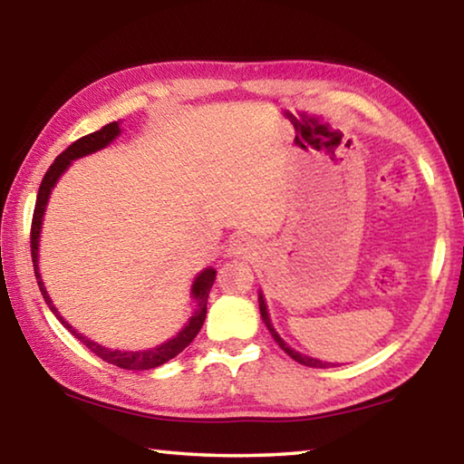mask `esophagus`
Segmentation results:
<instances>
[{
  "instance_id": "esophagus-1",
  "label": "esophagus",
  "mask_w": 464,
  "mask_h": 464,
  "mask_svg": "<svg viewBox=\"0 0 464 464\" xmlns=\"http://www.w3.org/2000/svg\"><path fill=\"white\" fill-rule=\"evenodd\" d=\"M257 243L249 237H237L229 243L227 247V256L229 257H239V260H247V257L257 256Z\"/></svg>"
}]
</instances>
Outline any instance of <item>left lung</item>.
<instances>
[{"instance_id": "obj_1", "label": "left lung", "mask_w": 464, "mask_h": 464, "mask_svg": "<svg viewBox=\"0 0 464 464\" xmlns=\"http://www.w3.org/2000/svg\"><path fill=\"white\" fill-rule=\"evenodd\" d=\"M257 303H260V315H262V321L266 324V327H268V332L272 334L274 342H276V343L280 345V348L285 350L290 358L296 360L298 364H304V366H311V368H329V366H334V362H324V360H317V358H313V356L301 354V352H296L295 348H290V345H288L285 340H282L276 329H274V325H272V319H270V313H268V304H266V298H264L262 290H260V295H257Z\"/></svg>"}]
</instances>
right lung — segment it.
<instances>
[{"label": "right lung", "instance_id": "add662e5", "mask_svg": "<svg viewBox=\"0 0 464 464\" xmlns=\"http://www.w3.org/2000/svg\"><path fill=\"white\" fill-rule=\"evenodd\" d=\"M121 132H122L121 122H110V124H106V127H102L100 130L92 132V135H85L82 139H77L75 143L69 145L65 151H63L57 157V160H54V163L43 178L41 188H38L34 217H33V231H30V247H33L34 276H36V282H38V288H41L44 303L49 304L53 315L61 321V325L67 327L69 332H72L77 337V340H80L83 345H88L93 354L100 356L102 360H106V362H110V364L127 368V371H151V368L166 364V362H169L171 358H176L179 352L190 345V342L194 340L196 334L200 332L204 319H207L208 293H210V288H213L215 278H217L215 268H210V266H208V268H204V270L196 274V278L192 282V288H190V296L194 301V311H192L190 319L186 321V325L179 329V332L174 337H169L168 342H163V343L155 345V348H149V350H112V348H106V345L90 340L88 335L75 332V327L69 324V321L61 315L59 309L53 304V298H51L49 293H46V286H44V282L41 278V270H38V249H41L43 218H44V213H46V204H49L53 188L57 186L61 176L65 174L69 166H72L75 160H82V157H85V155L102 151V149H106L114 139H119Z\"/></svg>", "mask_w": 464, "mask_h": 464}]
</instances>
